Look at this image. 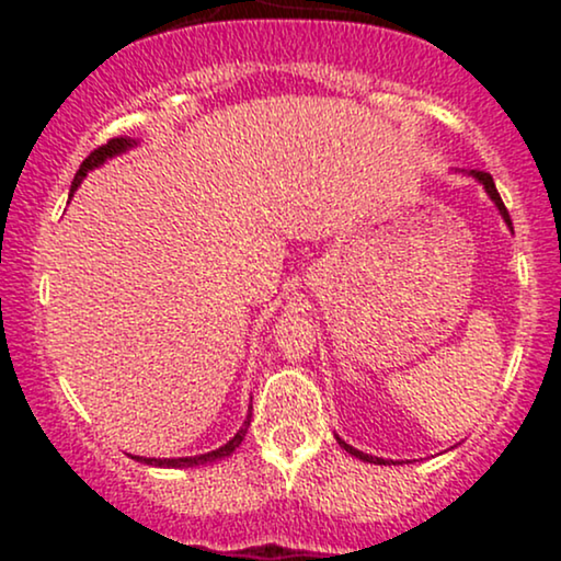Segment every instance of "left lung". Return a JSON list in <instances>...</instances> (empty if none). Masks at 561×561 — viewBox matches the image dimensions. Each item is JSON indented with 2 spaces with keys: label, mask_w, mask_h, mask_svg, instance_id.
I'll use <instances>...</instances> for the list:
<instances>
[{
  "label": "left lung",
  "mask_w": 561,
  "mask_h": 561,
  "mask_svg": "<svg viewBox=\"0 0 561 561\" xmlns=\"http://www.w3.org/2000/svg\"><path fill=\"white\" fill-rule=\"evenodd\" d=\"M469 176H474V179H478V182H480L482 186H485L488 197L493 199V203H495V208H499V214L504 216L506 227L512 229V218H508V210H506L504 199H501V195H499V190H495V184H493V176H491V173H485V171H469ZM337 443H340V446H343V448L347 450V454H351V456H356V459H362V461H369V465H388V461H385V459H377V456H369V454H364V450H356V448H353V446H347V443H345V440H340V437H337Z\"/></svg>",
  "instance_id": "8db88e82"
}]
</instances>
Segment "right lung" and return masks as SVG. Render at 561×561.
Instances as JSON below:
<instances>
[{"label": "right lung", "instance_id": "right-lung-1", "mask_svg": "<svg viewBox=\"0 0 561 561\" xmlns=\"http://www.w3.org/2000/svg\"><path fill=\"white\" fill-rule=\"evenodd\" d=\"M134 145H137V141H134V139H126V137H115V139L107 141V145L96 147L94 152H89V158L83 160V163H81V169L76 171V176H73V184H70V192H73V190H79V184L83 182V176H87L89 171L96 169V165H102V163H105L107 158H115V156H121V152H126L128 147H134ZM250 416H253V414H248V420H244V424H242V427H240V433H237L234 437H231L229 443H224L221 448L210 450V454H199V456H182V459H141V456H134V459L141 461V465H152V467H171V469H182V467H199V465H210V461H218V459H227V456L234 454V450L240 448V443L244 440V433H248V427H250Z\"/></svg>", "mask_w": 561, "mask_h": 561}]
</instances>
